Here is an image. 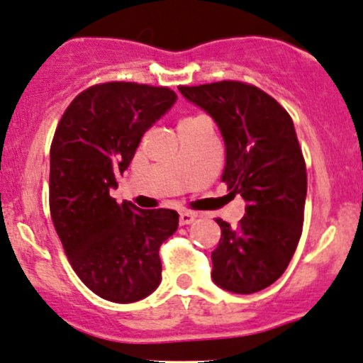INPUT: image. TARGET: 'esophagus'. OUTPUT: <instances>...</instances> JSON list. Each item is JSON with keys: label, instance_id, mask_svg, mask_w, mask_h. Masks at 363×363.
<instances>
[{"label": "esophagus", "instance_id": "1", "mask_svg": "<svg viewBox=\"0 0 363 363\" xmlns=\"http://www.w3.org/2000/svg\"><path fill=\"white\" fill-rule=\"evenodd\" d=\"M194 213L193 212H181L179 213V224L181 226H188V224H191L194 220Z\"/></svg>", "mask_w": 363, "mask_h": 363}]
</instances>
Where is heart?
I'll use <instances>...</instances> for the list:
<instances>
[{
  "label": "heart",
  "mask_w": 363,
  "mask_h": 363,
  "mask_svg": "<svg viewBox=\"0 0 363 363\" xmlns=\"http://www.w3.org/2000/svg\"><path fill=\"white\" fill-rule=\"evenodd\" d=\"M189 120H193V118H184V120H181L179 123H182V121H189Z\"/></svg>",
  "instance_id": "b5f03b06"
}]
</instances>
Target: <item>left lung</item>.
<instances>
[{"label":"left lung","mask_w":363,"mask_h":363,"mask_svg":"<svg viewBox=\"0 0 363 363\" xmlns=\"http://www.w3.org/2000/svg\"><path fill=\"white\" fill-rule=\"evenodd\" d=\"M179 90L217 123L226 146L220 181L247 201L236 228L216 219L220 240L212 280L235 294L262 291L287 269L303 233L306 163L291 114L250 83L226 79Z\"/></svg>","instance_id":"obj_1"}]
</instances>
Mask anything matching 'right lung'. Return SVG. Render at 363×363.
<instances>
[{
    "label": "right lung",
    "mask_w": 363,
    "mask_h": 363,
    "mask_svg": "<svg viewBox=\"0 0 363 363\" xmlns=\"http://www.w3.org/2000/svg\"><path fill=\"white\" fill-rule=\"evenodd\" d=\"M177 95L169 86L109 82L67 106L50 146V213L79 280L111 303H135L162 281L160 247L177 231L170 208L140 211L109 194L147 128Z\"/></svg>",
    "instance_id": "obj_1"
}]
</instances>
